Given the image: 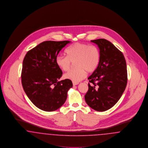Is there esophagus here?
<instances>
[{
  "instance_id": "1",
  "label": "esophagus",
  "mask_w": 148,
  "mask_h": 148,
  "mask_svg": "<svg viewBox=\"0 0 148 148\" xmlns=\"http://www.w3.org/2000/svg\"><path fill=\"white\" fill-rule=\"evenodd\" d=\"M72 83H73V86L77 85L78 84V82H73Z\"/></svg>"
}]
</instances>
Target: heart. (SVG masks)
Listing matches in <instances>:
<instances>
[{"label": "heart", "instance_id": "b5f03b06", "mask_svg": "<svg viewBox=\"0 0 148 148\" xmlns=\"http://www.w3.org/2000/svg\"><path fill=\"white\" fill-rule=\"evenodd\" d=\"M67 56L60 55L56 57L57 66L63 71L70 69L72 63L75 61L76 69L64 75V78L78 82L84 79L87 71L92 72L97 68L100 62V54L98 48L90 45L76 43L68 47Z\"/></svg>", "mask_w": 148, "mask_h": 148}]
</instances>
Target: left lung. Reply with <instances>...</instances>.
Returning <instances> with one entry per match:
<instances>
[{
  "instance_id": "8db88e82",
  "label": "left lung",
  "mask_w": 148,
  "mask_h": 148,
  "mask_svg": "<svg viewBox=\"0 0 148 148\" xmlns=\"http://www.w3.org/2000/svg\"><path fill=\"white\" fill-rule=\"evenodd\" d=\"M100 50L97 68L88 78V90L85 96L87 104L97 111H105L119 100L127 84L126 63L124 56L108 40H91Z\"/></svg>"
}]
</instances>
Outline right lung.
<instances>
[{"label":"right lung","mask_w":148,"mask_h":148,"mask_svg":"<svg viewBox=\"0 0 148 148\" xmlns=\"http://www.w3.org/2000/svg\"><path fill=\"white\" fill-rule=\"evenodd\" d=\"M70 41H45L25 56L22 71L24 91L32 102L45 111L61 108L73 86L69 79L59 81L62 71L56 59L60 51Z\"/></svg>","instance_id":"right-lung-1"}]
</instances>
